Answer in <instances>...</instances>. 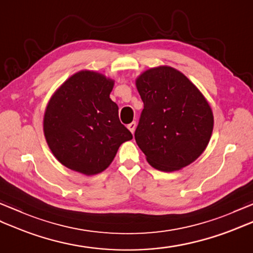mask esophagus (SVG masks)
Wrapping results in <instances>:
<instances>
[{"label": "esophagus", "instance_id": "1", "mask_svg": "<svg viewBox=\"0 0 253 253\" xmlns=\"http://www.w3.org/2000/svg\"><path fill=\"white\" fill-rule=\"evenodd\" d=\"M127 127H128V129L131 131V133H133V131H135V129H136V123L132 122L130 124H128Z\"/></svg>", "mask_w": 253, "mask_h": 253}]
</instances>
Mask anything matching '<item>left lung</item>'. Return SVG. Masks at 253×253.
Listing matches in <instances>:
<instances>
[{"label":"left lung","instance_id":"8db88e82","mask_svg":"<svg viewBox=\"0 0 253 253\" xmlns=\"http://www.w3.org/2000/svg\"><path fill=\"white\" fill-rule=\"evenodd\" d=\"M136 85L143 110L135 139L148 163L159 170L174 171L196 161L208 146L214 123L203 94L169 66L148 69Z\"/></svg>","mask_w":253,"mask_h":253}]
</instances>
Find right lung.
<instances>
[{
	"label": "right lung",
	"mask_w": 253,
	"mask_h": 253,
	"mask_svg": "<svg viewBox=\"0 0 253 253\" xmlns=\"http://www.w3.org/2000/svg\"><path fill=\"white\" fill-rule=\"evenodd\" d=\"M114 80L82 71L69 77L52 95L43 118L47 146L60 162L87 176L109 168L131 132L118 118L110 99Z\"/></svg>",
	"instance_id": "1"
}]
</instances>
